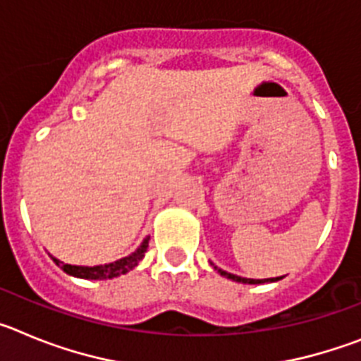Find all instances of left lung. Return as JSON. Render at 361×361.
Instances as JSON below:
<instances>
[{"mask_svg":"<svg viewBox=\"0 0 361 361\" xmlns=\"http://www.w3.org/2000/svg\"><path fill=\"white\" fill-rule=\"evenodd\" d=\"M215 269L219 271L220 275H222V276H226V279H229V280H235V282H242V283H264V282H276V280H280V279H282V276H280V279H266V280L242 279V276L231 275V273H228V271H222V269H219V267H216V266H215Z\"/></svg>","mask_w":361,"mask_h":361,"instance_id":"1","label":"left lung"}]
</instances>
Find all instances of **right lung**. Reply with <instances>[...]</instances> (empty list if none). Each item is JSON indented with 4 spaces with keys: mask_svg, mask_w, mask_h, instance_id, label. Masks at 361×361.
Masks as SVG:
<instances>
[{
    "mask_svg": "<svg viewBox=\"0 0 361 361\" xmlns=\"http://www.w3.org/2000/svg\"><path fill=\"white\" fill-rule=\"evenodd\" d=\"M148 240H149V237H146L145 242H142V244L137 247L135 253H132L130 257L121 258V260H117V262L104 264V266H94V267L70 266V264L61 262V260H57V258H54V262L61 267L65 273H68V275H72V276H78V279H86V280L114 279V276L126 275L130 269H133L137 264L141 262L142 258H145L146 250H148Z\"/></svg>",
    "mask_w": 361,
    "mask_h": 361,
    "instance_id": "add662e5",
    "label": "right lung"
}]
</instances>
